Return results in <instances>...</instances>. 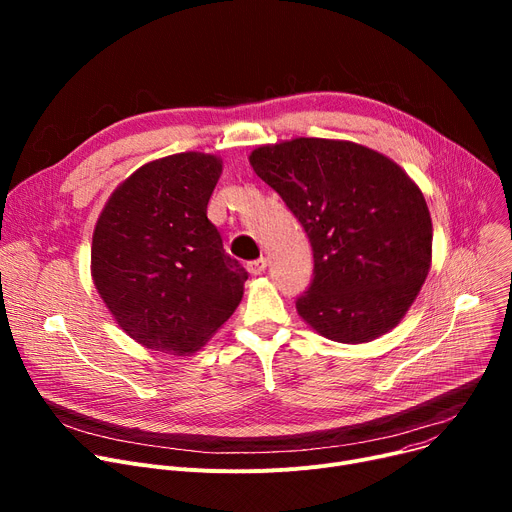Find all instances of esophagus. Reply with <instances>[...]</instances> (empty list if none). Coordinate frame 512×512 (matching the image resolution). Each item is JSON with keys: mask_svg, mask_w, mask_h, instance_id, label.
Listing matches in <instances>:
<instances>
[{"mask_svg": "<svg viewBox=\"0 0 512 512\" xmlns=\"http://www.w3.org/2000/svg\"><path fill=\"white\" fill-rule=\"evenodd\" d=\"M265 267H267V259L259 257V259L247 263V272H249L251 276H261V274L265 272Z\"/></svg>", "mask_w": 512, "mask_h": 512, "instance_id": "obj_1", "label": "esophagus"}]
</instances>
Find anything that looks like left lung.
Wrapping results in <instances>:
<instances>
[{
	"label": "left lung",
	"instance_id": "left-lung-1",
	"mask_svg": "<svg viewBox=\"0 0 512 512\" xmlns=\"http://www.w3.org/2000/svg\"><path fill=\"white\" fill-rule=\"evenodd\" d=\"M249 161L311 240L305 324L344 344L398 326L432 267V215L415 180L384 153L336 139L261 145Z\"/></svg>",
	"mask_w": 512,
	"mask_h": 512
}]
</instances>
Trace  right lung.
Returning a JSON list of instances; mask_svg holds the SVG:
<instances>
[{"mask_svg":"<svg viewBox=\"0 0 512 512\" xmlns=\"http://www.w3.org/2000/svg\"><path fill=\"white\" fill-rule=\"evenodd\" d=\"M222 168V157L201 151L153 159L97 218L93 284L122 332L151 351L197 353L242 301L245 267L207 220Z\"/></svg>","mask_w":512,"mask_h":512,"instance_id":"add662e5","label":"right lung"}]
</instances>
